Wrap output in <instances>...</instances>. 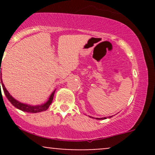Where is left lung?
I'll use <instances>...</instances> for the list:
<instances>
[{
	"label": "left lung",
	"mask_w": 155,
	"mask_h": 155,
	"mask_svg": "<svg viewBox=\"0 0 155 155\" xmlns=\"http://www.w3.org/2000/svg\"><path fill=\"white\" fill-rule=\"evenodd\" d=\"M110 117H111H111H109V118ZM105 119H106V117H104V118H97V120H105Z\"/></svg>",
	"instance_id": "left-lung-1"
}]
</instances>
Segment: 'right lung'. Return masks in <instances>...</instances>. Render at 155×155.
Segmentation results:
<instances>
[{"instance_id":"1","label":"right lung","mask_w":155,"mask_h":155,"mask_svg":"<svg viewBox=\"0 0 155 155\" xmlns=\"http://www.w3.org/2000/svg\"><path fill=\"white\" fill-rule=\"evenodd\" d=\"M0 73H1V68H0ZM1 85H2V87H3V92H4V94L6 95V97L8 98V100L10 101L11 104L13 105L15 107L18 108V109L22 110V111H23L29 112V113H38V112H41V111H46V110L49 108V106H50L51 102H52L53 97H54V94L55 92V90H54V91L51 93L50 97H49V100H48V101L46 103V104H42V105H39V106H31V105L22 104V103H20V102H19L18 101L15 100V99L10 95L9 92L7 91L6 87H5L4 84H3L2 80H1V81L0 82V85H1ZM0 89L1 90V86H0Z\"/></svg>"}]
</instances>
